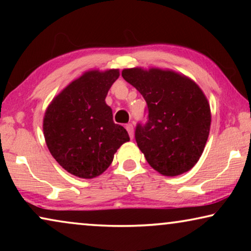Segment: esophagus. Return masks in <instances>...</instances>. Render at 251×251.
Masks as SVG:
<instances>
[{
	"label": "esophagus",
	"instance_id": "1",
	"mask_svg": "<svg viewBox=\"0 0 251 251\" xmlns=\"http://www.w3.org/2000/svg\"><path fill=\"white\" fill-rule=\"evenodd\" d=\"M126 130H128V132H129V136H130V138H133V126L131 125V123H129V125H126Z\"/></svg>",
	"mask_w": 251,
	"mask_h": 251
}]
</instances>
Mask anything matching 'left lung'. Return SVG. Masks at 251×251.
I'll list each match as a JSON object with an SVG mask.
<instances>
[{
  "instance_id": "8db88e82",
  "label": "left lung",
  "mask_w": 251,
  "mask_h": 251,
  "mask_svg": "<svg viewBox=\"0 0 251 251\" xmlns=\"http://www.w3.org/2000/svg\"><path fill=\"white\" fill-rule=\"evenodd\" d=\"M147 104V122L135 138L151 167L163 176L191 170L202 155L210 131V106L200 87L183 74L140 67L122 71Z\"/></svg>"
}]
</instances>
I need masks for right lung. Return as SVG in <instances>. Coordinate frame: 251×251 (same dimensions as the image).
<instances>
[{
    "label": "right lung",
    "instance_id": "1",
    "mask_svg": "<svg viewBox=\"0 0 251 251\" xmlns=\"http://www.w3.org/2000/svg\"><path fill=\"white\" fill-rule=\"evenodd\" d=\"M119 70L88 71L71 82L48 106L43 133L54 160L74 176L91 179L111 166L129 135L113 121L105 98Z\"/></svg>",
    "mask_w": 251,
    "mask_h": 251
}]
</instances>
